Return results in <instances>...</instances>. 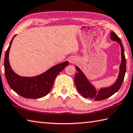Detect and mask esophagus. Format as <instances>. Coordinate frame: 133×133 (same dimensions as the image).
<instances>
[{
    "label": "esophagus",
    "instance_id": "obj_1",
    "mask_svg": "<svg viewBox=\"0 0 133 133\" xmlns=\"http://www.w3.org/2000/svg\"><path fill=\"white\" fill-rule=\"evenodd\" d=\"M76 61V59L75 58H70L69 59V62L70 63H75Z\"/></svg>",
    "mask_w": 133,
    "mask_h": 133
}]
</instances>
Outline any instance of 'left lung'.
<instances>
[{"instance_id": "1", "label": "left lung", "mask_w": 133, "mask_h": 133, "mask_svg": "<svg viewBox=\"0 0 133 133\" xmlns=\"http://www.w3.org/2000/svg\"><path fill=\"white\" fill-rule=\"evenodd\" d=\"M110 39L116 41L120 45L121 62L120 66L118 76L117 79L113 84L110 87H104L97 90L95 87L89 82L86 76L81 70V69L76 66V69L77 73L75 76V83L78 91L85 98H90L94 99L95 101H100L110 97L113 95L118 90L122 85L126 71V60L125 58L124 50L121 40L113 31H111L110 35Z\"/></svg>"}]
</instances>
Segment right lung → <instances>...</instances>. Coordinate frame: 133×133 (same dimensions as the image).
Here are the masks:
<instances>
[{
  "mask_svg": "<svg viewBox=\"0 0 133 133\" xmlns=\"http://www.w3.org/2000/svg\"><path fill=\"white\" fill-rule=\"evenodd\" d=\"M6 51L4 60V73L9 85L13 91L27 98H39L46 96L52 88L56 77L69 65L66 61L53 66L44 73L35 77H22L13 71L9 61V54L13 40Z\"/></svg>",
  "mask_w": 133,
  "mask_h": 133,
  "instance_id": "obj_1",
  "label": "right lung"
}]
</instances>
